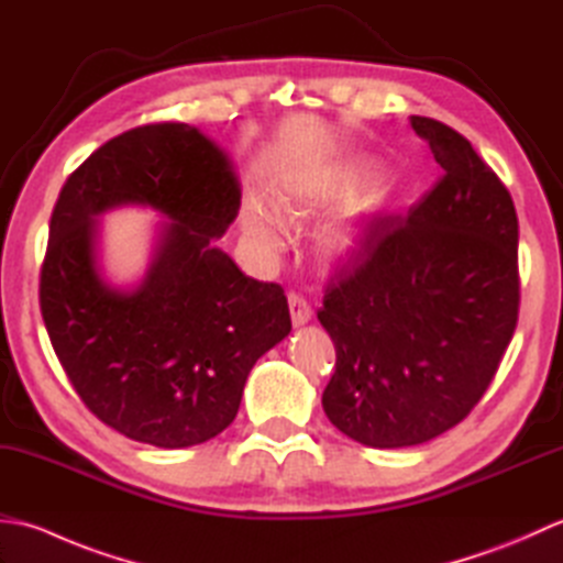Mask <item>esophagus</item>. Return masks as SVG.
<instances>
[{
	"label": "esophagus",
	"instance_id": "obj_1",
	"mask_svg": "<svg viewBox=\"0 0 563 563\" xmlns=\"http://www.w3.org/2000/svg\"><path fill=\"white\" fill-rule=\"evenodd\" d=\"M288 305H290V317H292V324L295 327H302V324H307L309 319H312V307H309V302L305 300L302 295L290 292L288 295Z\"/></svg>",
	"mask_w": 563,
	"mask_h": 563
}]
</instances>
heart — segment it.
Segmentation results:
<instances>
[{
  "mask_svg": "<svg viewBox=\"0 0 563 563\" xmlns=\"http://www.w3.org/2000/svg\"><path fill=\"white\" fill-rule=\"evenodd\" d=\"M365 166H355V169L343 178L339 194L355 188L357 184L365 181ZM321 198L324 196L317 194V190H307L305 186H280L278 194H275L278 206L290 212H307L309 208H314ZM389 200V190L379 186L353 196L336 214H333L331 222L321 227L319 249L331 258L353 254V251L363 244L369 224L387 210ZM242 224L246 236L256 244L258 251H263V254H275V251L280 249L285 222L280 218V212L275 210L271 202L258 196H249L242 208Z\"/></svg>",
  "mask_w": 563,
  "mask_h": 563,
  "instance_id": "heart-1",
  "label": "heart"
}]
</instances>
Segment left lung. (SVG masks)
<instances>
[{
    "mask_svg": "<svg viewBox=\"0 0 563 563\" xmlns=\"http://www.w3.org/2000/svg\"><path fill=\"white\" fill-rule=\"evenodd\" d=\"M442 166L409 214H379L331 275L317 317L336 345L324 411L367 448H409L464 421L518 327V214L470 140L411 115Z\"/></svg>",
    "mask_w": 563,
    "mask_h": 563,
    "instance_id": "obj_1",
    "label": "left lung"
}]
</instances>
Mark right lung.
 I'll return each instance as SVG.
<instances>
[{
  "label": "right lung",
  "instance_id": "add662e5",
  "mask_svg": "<svg viewBox=\"0 0 563 563\" xmlns=\"http://www.w3.org/2000/svg\"><path fill=\"white\" fill-rule=\"evenodd\" d=\"M118 205H150L170 220L135 291L106 284L96 261L92 218ZM239 206L227 154L186 123L109 140L59 190L43 321L87 409L130 440L176 450L222 433L251 367L292 329L280 285L249 278L214 246Z\"/></svg>",
  "mask_w": 563,
  "mask_h": 563
}]
</instances>
